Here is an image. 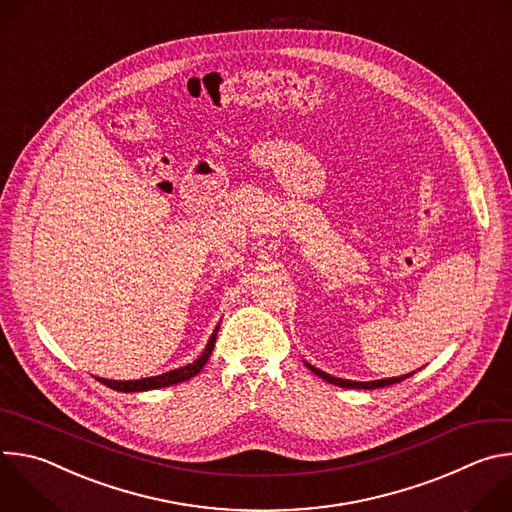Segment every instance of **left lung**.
Returning <instances> with one entry per match:
<instances>
[{
	"label": "left lung",
	"mask_w": 512,
	"mask_h": 512,
	"mask_svg": "<svg viewBox=\"0 0 512 512\" xmlns=\"http://www.w3.org/2000/svg\"><path fill=\"white\" fill-rule=\"evenodd\" d=\"M306 367H308L314 375H318L322 381L332 383V385H338V387H342V389H379V387H387V385L401 383L403 379H409L411 375H415V371H413V373H407V375H401V377L377 379V381H364V383H362V381H350V379H338V377H332V375H328V373H324V371H320V369L312 367L310 362H306Z\"/></svg>",
	"instance_id": "1"
}]
</instances>
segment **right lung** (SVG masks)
<instances>
[{"label":"right lung","instance_id":"right-lung-1","mask_svg":"<svg viewBox=\"0 0 512 512\" xmlns=\"http://www.w3.org/2000/svg\"><path fill=\"white\" fill-rule=\"evenodd\" d=\"M218 328H221V324H216L214 332L210 334L208 342H206V348L202 350V354L186 364V367H180V369H174V371H168V373H162L158 377H148V379H135V381H113V379H101L97 377L99 383L107 385L109 389L113 391H121V393H139V391H152V389H162V387H170V385H178L182 381H188L192 379L194 375H198L202 371L204 364L208 362L210 354H212V348H214V342H216V332Z\"/></svg>","mask_w":512,"mask_h":512}]
</instances>
